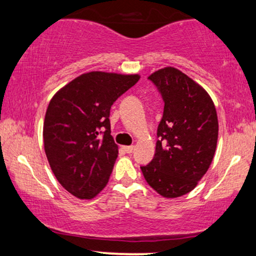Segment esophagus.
Instances as JSON below:
<instances>
[{
    "label": "esophagus",
    "mask_w": 256,
    "mask_h": 256,
    "mask_svg": "<svg viewBox=\"0 0 256 256\" xmlns=\"http://www.w3.org/2000/svg\"><path fill=\"white\" fill-rule=\"evenodd\" d=\"M122 149L124 150L127 154H132L134 152V146H122Z\"/></svg>",
    "instance_id": "1"
}]
</instances>
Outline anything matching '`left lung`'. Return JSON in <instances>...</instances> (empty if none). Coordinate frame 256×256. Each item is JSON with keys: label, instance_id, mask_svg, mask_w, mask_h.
Wrapping results in <instances>:
<instances>
[{"label": "left lung", "instance_id": "8db88e82", "mask_svg": "<svg viewBox=\"0 0 256 256\" xmlns=\"http://www.w3.org/2000/svg\"><path fill=\"white\" fill-rule=\"evenodd\" d=\"M164 101L156 152L141 166L146 183L164 198H177L197 186L208 170L218 141V116L208 93L174 68L148 76Z\"/></svg>", "mask_w": 256, "mask_h": 256}]
</instances>
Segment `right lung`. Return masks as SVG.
I'll use <instances>...</instances> for the list:
<instances>
[{"mask_svg":"<svg viewBox=\"0 0 256 256\" xmlns=\"http://www.w3.org/2000/svg\"><path fill=\"white\" fill-rule=\"evenodd\" d=\"M138 80V74L84 73L48 104L45 154L56 178L74 197L92 199L107 185L118 154L110 135V107Z\"/></svg>","mask_w":256,"mask_h":256,"instance_id":"add662e5","label":"right lung"}]
</instances>
